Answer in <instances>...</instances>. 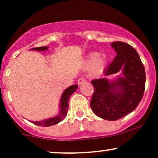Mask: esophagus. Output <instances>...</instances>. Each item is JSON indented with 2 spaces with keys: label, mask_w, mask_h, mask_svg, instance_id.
Segmentation results:
<instances>
[{
  "label": "esophagus",
  "mask_w": 158,
  "mask_h": 158,
  "mask_svg": "<svg viewBox=\"0 0 158 158\" xmlns=\"http://www.w3.org/2000/svg\"><path fill=\"white\" fill-rule=\"evenodd\" d=\"M84 82H85V79L84 78H79V79H78V81H77L78 85H81Z\"/></svg>",
  "instance_id": "34e87169"
}]
</instances>
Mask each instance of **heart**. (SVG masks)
I'll return each instance as SVG.
<instances>
[{"label": "heart", "mask_w": 158, "mask_h": 158, "mask_svg": "<svg viewBox=\"0 0 158 158\" xmlns=\"http://www.w3.org/2000/svg\"><path fill=\"white\" fill-rule=\"evenodd\" d=\"M107 59L106 56L105 55L99 56L98 52H91L89 54L87 58L86 64L88 66L93 65V70L95 73H99V72L102 71L104 69V67L106 64Z\"/></svg>", "instance_id": "1"}]
</instances>
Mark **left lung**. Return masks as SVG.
I'll return each instance as SVG.
<instances>
[{"mask_svg":"<svg viewBox=\"0 0 158 158\" xmlns=\"http://www.w3.org/2000/svg\"><path fill=\"white\" fill-rule=\"evenodd\" d=\"M117 56L104 71L106 77L122 71L123 77L109 81L94 79V91L90 105L96 115L107 120H117L138 106L143 97L146 72L138 52L127 43L111 44Z\"/></svg>","mask_w":158,"mask_h":158,"instance_id":"left-lung-1","label":"left lung"}]
</instances>
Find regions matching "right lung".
Segmentation results:
<instances>
[{"mask_svg":"<svg viewBox=\"0 0 158 158\" xmlns=\"http://www.w3.org/2000/svg\"><path fill=\"white\" fill-rule=\"evenodd\" d=\"M48 47H39V48H32V50H37V51H44V50H48ZM77 88L78 85H73L67 88V89H65L64 91L63 92L60 99V111H59V114L57 116L52 117V118L41 121V122H34V121H32V123L39 126L48 127L53 126V125L57 124V123L62 121L65 118V117H66L67 114H68L69 98L73 94V93L77 90Z\"/></svg>","mask_w":158,"mask_h":158,"instance_id":"right-lung-1","label":"right lung"}]
</instances>
